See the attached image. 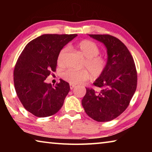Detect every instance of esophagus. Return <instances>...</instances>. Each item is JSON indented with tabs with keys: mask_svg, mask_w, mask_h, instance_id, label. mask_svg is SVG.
I'll use <instances>...</instances> for the list:
<instances>
[{
	"mask_svg": "<svg viewBox=\"0 0 152 152\" xmlns=\"http://www.w3.org/2000/svg\"><path fill=\"white\" fill-rule=\"evenodd\" d=\"M70 89L72 90L74 88V87H76V85H74V84H70Z\"/></svg>",
	"mask_w": 152,
	"mask_h": 152,
	"instance_id": "34e87169",
	"label": "esophagus"
}]
</instances>
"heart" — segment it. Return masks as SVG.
I'll return each instance as SVG.
<instances>
[{
  "label": "heart",
  "instance_id": "heart-1",
  "mask_svg": "<svg viewBox=\"0 0 152 152\" xmlns=\"http://www.w3.org/2000/svg\"><path fill=\"white\" fill-rule=\"evenodd\" d=\"M77 50L86 58L84 66L88 69L93 78H98L104 72L107 66L105 59L98 56L100 50L96 44L90 40H82L76 44ZM68 52V48L61 49L58 56V64L64 66L65 58ZM62 78L72 84H81L89 79V73L86 70H74L68 69L61 74Z\"/></svg>",
  "mask_w": 152,
  "mask_h": 152
}]
</instances>
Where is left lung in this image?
Instances as JSON below:
<instances>
[{"instance_id":"left-lung-1","label":"left lung","mask_w":152,"mask_h":152,"mask_svg":"<svg viewBox=\"0 0 152 152\" xmlns=\"http://www.w3.org/2000/svg\"><path fill=\"white\" fill-rule=\"evenodd\" d=\"M107 49L106 68L94 82L100 92L86 88L82 104L96 121H110L127 109L137 88V76L132 56L124 43L110 35H91Z\"/></svg>"}]
</instances>
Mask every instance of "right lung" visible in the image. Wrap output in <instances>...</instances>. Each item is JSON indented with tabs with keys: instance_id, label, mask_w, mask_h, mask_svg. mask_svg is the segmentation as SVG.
<instances>
[{
	"instance_id": "obj_1",
	"label": "right lung",
	"mask_w": 152,
	"mask_h": 152,
	"mask_svg": "<svg viewBox=\"0 0 152 152\" xmlns=\"http://www.w3.org/2000/svg\"><path fill=\"white\" fill-rule=\"evenodd\" d=\"M77 34H45L27 43L14 70L15 88L27 111L38 117L56 114L70 91L68 82L60 79L54 87L45 80L56 71L58 56Z\"/></svg>"
}]
</instances>
